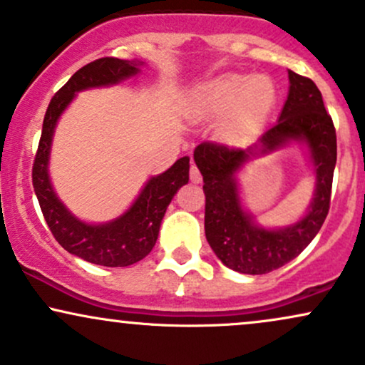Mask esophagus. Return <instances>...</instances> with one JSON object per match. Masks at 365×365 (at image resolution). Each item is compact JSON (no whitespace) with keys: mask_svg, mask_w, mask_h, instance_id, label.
Returning <instances> with one entry per match:
<instances>
[{"mask_svg":"<svg viewBox=\"0 0 365 365\" xmlns=\"http://www.w3.org/2000/svg\"><path fill=\"white\" fill-rule=\"evenodd\" d=\"M190 180L194 183H200L202 182V175H200V171H199V168H197L195 165H192L190 166Z\"/></svg>","mask_w":365,"mask_h":365,"instance_id":"34e87169","label":"esophagus"}]
</instances>
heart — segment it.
Listing matches in <instances>:
<instances>
[{"label":"heart","instance_id":"1","mask_svg":"<svg viewBox=\"0 0 365 365\" xmlns=\"http://www.w3.org/2000/svg\"><path fill=\"white\" fill-rule=\"evenodd\" d=\"M276 101V89L267 77L225 73L200 83L190 96V111L200 118H217L226 140L250 139L266 123Z\"/></svg>","mask_w":365,"mask_h":365}]
</instances>
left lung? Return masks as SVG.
Masks as SVG:
<instances>
[{
    "instance_id": "obj_1",
    "label": "left lung",
    "mask_w": 365,
    "mask_h": 365,
    "mask_svg": "<svg viewBox=\"0 0 365 365\" xmlns=\"http://www.w3.org/2000/svg\"><path fill=\"white\" fill-rule=\"evenodd\" d=\"M287 101L279 118L247 149L202 142L194 161L204 180L206 238L216 257L244 274H266L295 259L314 240L329 211L336 165V132L321 91L311 78L288 70ZM290 143L308 149L317 188L306 215L288 227L266 229L241 204L236 175L247 162Z\"/></svg>"
}]
</instances>
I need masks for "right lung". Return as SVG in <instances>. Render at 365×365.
Wrapping results in <instances>:
<instances>
[{
  "mask_svg": "<svg viewBox=\"0 0 365 365\" xmlns=\"http://www.w3.org/2000/svg\"><path fill=\"white\" fill-rule=\"evenodd\" d=\"M142 65L144 61L139 60L101 58L75 72L49 103L32 168V185L41 211L58 244L83 261L106 267L130 266L153 250L166 207L180 187L188 183L190 158H180L165 173L150 177L123 215L106 223H87L75 216L54 192L49 178V154L58 120L78 92L116 86L140 73Z\"/></svg>",
  "mask_w": 365,
  "mask_h": 365,
  "instance_id": "right-lung-1",
  "label": "right lung"
}]
</instances>
